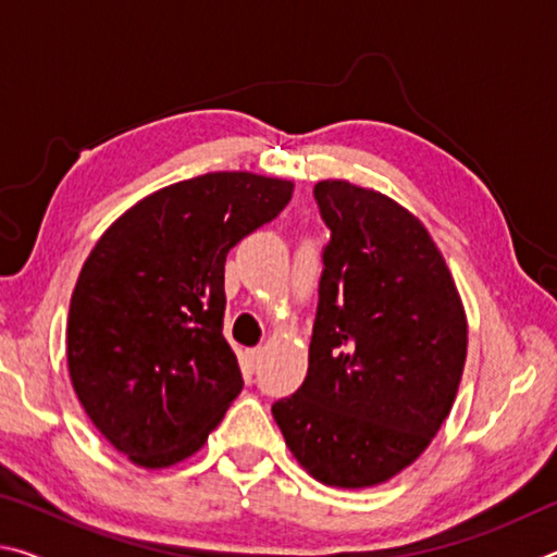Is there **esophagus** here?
<instances>
[{"instance_id": "34e87169", "label": "esophagus", "mask_w": 557, "mask_h": 557, "mask_svg": "<svg viewBox=\"0 0 557 557\" xmlns=\"http://www.w3.org/2000/svg\"><path fill=\"white\" fill-rule=\"evenodd\" d=\"M245 358H248L250 369H258V363L262 358V348H248V351H245Z\"/></svg>"}]
</instances>
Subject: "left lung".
<instances>
[{"label": "left lung", "instance_id": "obj_1", "mask_svg": "<svg viewBox=\"0 0 557 557\" xmlns=\"http://www.w3.org/2000/svg\"><path fill=\"white\" fill-rule=\"evenodd\" d=\"M314 199L332 240L309 369L272 418L317 482L379 486L428 449L451 410L465 305L425 225L391 196L326 178Z\"/></svg>", "mask_w": 557, "mask_h": 557}]
</instances>
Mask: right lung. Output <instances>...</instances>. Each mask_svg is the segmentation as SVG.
Returning a JSON list of instances; mask_svg holds the SVG:
<instances>
[{
	"label": "right lung",
	"instance_id": "right-lung-1",
	"mask_svg": "<svg viewBox=\"0 0 557 557\" xmlns=\"http://www.w3.org/2000/svg\"><path fill=\"white\" fill-rule=\"evenodd\" d=\"M292 191L287 178L252 172L186 178L122 213L83 262L65 329L71 383L137 467L196 455L243 391L223 338L225 256Z\"/></svg>",
	"mask_w": 557,
	"mask_h": 557
}]
</instances>
